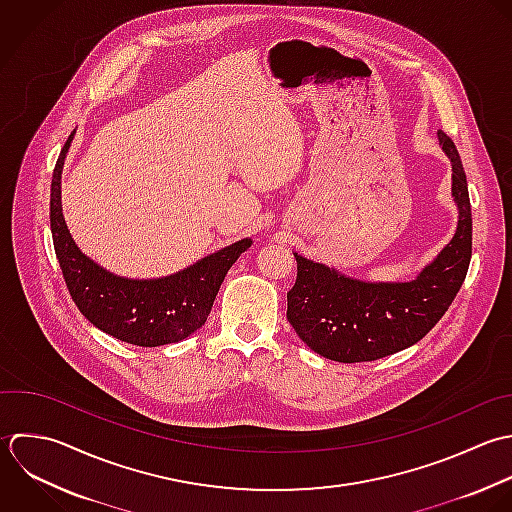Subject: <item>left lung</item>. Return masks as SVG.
<instances>
[{"instance_id":"1","label":"left lung","mask_w":512,"mask_h":512,"mask_svg":"<svg viewBox=\"0 0 512 512\" xmlns=\"http://www.w3.org/2000/svg\"><path fill=\"white\" fill-rule=\"evenodd\" d=\"M453 165L459 223L453 239L411 281H363L299 253L287 319L299 339L339 363L377 361L419 343L455 301L471 263L473 219L467 175L451 137L437 131Z\"/></svg>"}]
</instances>
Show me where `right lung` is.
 <instances>
[{
  "label": "right lung",
  "mask_w": 512,
  "mask_h": 512,
  "mask_svg": "<svg viewBox=\"0 0 512 512\" xmlns=\"http://www.w3.org/2000/svg\"><path fill=\"white\" fill-rule=\"evenodd\" d=\"M73 135L55 163L49 201L53 247L73 303L89 323L119 341L137 347L183 341L205 325L227 271L253 241H235L159 279H127L103 269L75 245L61 211V171Z\"/></svg>",
  "instance_id": "obj_1"
}]
</instances>
